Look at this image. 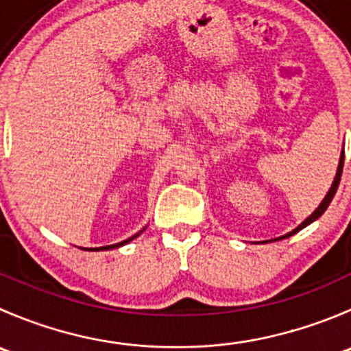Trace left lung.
Instances as JSON below:
<instances>
[{
	"label": "left lung",
	"mask_w": 351,
	"mask_h": 351,
	"mask_svg": "<svg viewBox=\"0 0 351 351\" xmlns=\"http://www.w3.org/2000/svg\"><path fill=\"white\" fill-rule=\"evenodd\" d=\"M343 161H345V153H341V158H339V165H338V171H336V176H335V180H332V185H331V189H329V192L326 193V197L323 198V202H321V204H319V207H317L316 210H314L313 214H311L309 217H307L306 221L302 222V224H300V226H297V228L293 229V231L287 232L285 236H280V238H277V239H275V241H278V239H285V238H290V236H292V234H295V232H299L300 229H304V228H306V226H309L311 222H314V221H316V219H319L321 215L324 214V210H326V208H328V205L331 204L332 197H335L336 190H338L339 180H341V173H343Z\"/></svg>",
	"instance_id": "8db88e82"
}]
</instances>
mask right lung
Here are the masks:
<instances>
[{
    "mask_svg": "<svg viewBox=\"0 0 351 351\" xmlns=\"http://www.w3.org/2000/svg\"><path fill=\"white\" fill-rule=\"evenodd\" d=\"M143 232V231H141ZM141 232H137V234H134L132 238H129V239H125V241H122V243H117V244H110V246H101V247H90V250H88V247H84V250L86 251H104V250H113V247H119V246H123V244H127L129 241H132L134 238H137V236L141 234Z\"/></svg>",
    "mask_w": 351,
    "mask_h": 351,
    "instance_id": "right-lung-1",
    "label": "right lung"
}]
</instances>
